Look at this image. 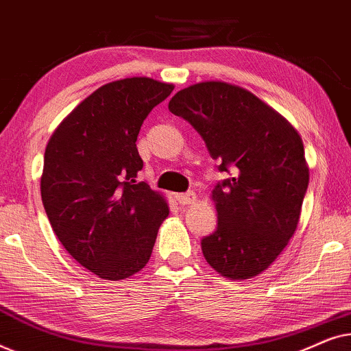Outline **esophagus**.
Returning a JSON list of instances; mask_svg holds the SVG:
<instances>
[{"label": "esophagus", "mask_w": 351, "mask_h": 351, "mask_svg": "<svg viewBox=\"0 0 351 351\" xmlns=\"http://www.w3.org/2000/svg\"><path fill=\"white\" fill-rule=\"evenodd\" d=\"M176 199L179 201V204L186 206V204H193L196 201V195L193 191H186V193H177Z\"/></svg>", "instance_id": "34e87169"}]
</instances>
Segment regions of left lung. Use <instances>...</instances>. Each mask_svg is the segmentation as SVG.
I'll list each match as a JSON object with an SVG mask.
<instances>
[{
  "label": "left lung",
  "mask_w": 351,
  "mask_h": 351,
  "mask_svg": "<svg viewBox=\"0 0 351 351\" xmlns=\"http://www.w3.org/2000/svg\"><path fill=\"white\" fill-rule=\"evenodd\" d=\"M169 112L203 137L228 179L213 190L217 228L201 239L210 267L247 280L267 270L297 228L308 189V167L294 128L261 99L222 81L177 93Z\"/></svg>",
  "instance_id": "obj_1"
}]
</instances>
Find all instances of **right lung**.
Instances as JSON below:
<instances>
[{
	"instance_id": "obj_1",
	"label": "right lung",
	"mask_w": 351,
	"mask_h": 351,
	"mask_svg": "<svg viewBox=\"0 0 351 351\" xmlns=\"http://www.w3.org/2000/svg\"><path fill=\"white\" fill-rule=\"evenodd\" d=\"M174 86L126 78L99 88L56 129L45 152L43 206L76 262L104 280H124L150 261L169 209L145 182L137 136Z\"/></svg>"
}]
</instances>
